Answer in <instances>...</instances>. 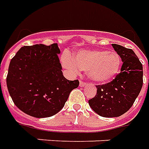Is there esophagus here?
<instances>
[{
  "label": "esophagus",
  "mask_w": 149,
  "mask_h": 149,
  "mask_svg": "<svg viewBox=\"0 0 149 149\" xmlns=\"http://www.w3.org/2000/svg\"><path fill=\"white\" fill-rule=\"evenodd\" d=\"M79 86H82V87H83V86H86V83H84V82H83V81H80Z\"/></svg>",
  "instance_id": "1"
}]
</instances>
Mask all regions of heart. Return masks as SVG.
<instances>
[{"instance_id": "heart-1", "label": "heart", "mask_w": 149, "mask_h": 149, "mask_svg": "<svg viewBox=\"0 0 149 149\" xmlns=\"http://www.w3.org/2000/svg\"><path fill=\"white\" fill-rule=\"evenodd\" d=\"M63 66L71 73L86 70L90 79L98 83H106L114 79L121 67L120 56L115 51L82 49L70 57L64 54L61 58Z\"/></svg>"}]
</instances>
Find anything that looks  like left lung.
<instances>
[{"label": "left lung", "mask_w": 149, "mask_h": 149, "mask_svg": "<svg viewBox=\"0 0 149 149\" xmlns=\"http://www.w3.org/2000/svg\"><path fill=\"white\" fill-rule=\"evenodd\" d=\"M123 65L115 79L99 85L97 95L88 101L91 109L103 117H118L133 105L143 86V66L132 49L112 44Z\"/></svg>", "instance_id": "obj_1"}]
</instances>
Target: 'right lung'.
<instances>
[{"mask_svg":"<svg viewBox=\"0 0 149 149\" xmlns=\"http://www.w3.org/2000/svg\"><path fill=\"white\" fill-rule=\"evenodd\" d=\"M57 43L23 46L9 63L6 83L13 103L36 118L50 117L62 110L79 80L66 79L62 72Z\"/></svg>","mask_w":149,"mask_h":149,"instance_id":"add662e5","label":"right lung"}]
</instances>
